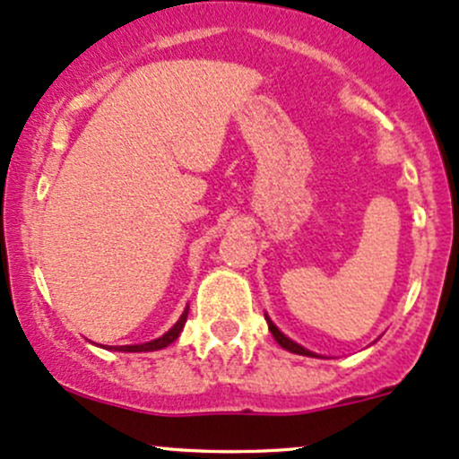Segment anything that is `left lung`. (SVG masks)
I'll use <instances>...</instances> for the list:
<instances>
[{"label":"left lung","mask_w":459,"mask_h":459,"mask_svg":"<svg viewBox=\"0 0 459 459\" xmlns=\"http://www.w3.org/2000/svg\"><path fill=\"white\" fill-rule=\"evenodd\" d=\"M264 319H267L269 330H271V334H273V339H275V342H278L280 346H282L284 350H289V352H293V354H302V357H319V354L310 352V350H307L304 346H299V343H295L293 339H289L287 334L282 333V330H280L278 326H275L273 322H271L269 315H264Z\"/></svg>","instance_id":"obj_1"}]
</instances>
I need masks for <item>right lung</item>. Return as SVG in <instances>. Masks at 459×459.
<instances>
[{"instance_id": "1", "label": "right lung", "mask_w": 459, "mask_h": 459, "mask_svg": "<svg viewBox=\"0 0 459 459\" xmlns=\"http://www.w3.org/2000/svg\"><path fill=\"white\" fill-rule=\"evenodd\" d=\"M188 307H186L184 313H181V317L177 319V324L172 326L169 333H164L161 337L152 339V342H146V343H135V346H109V350H117V352H152V350H161L166 346H170L172 342H175L177 337L181 334V330L186 326V319H188ZM105 348V346H102Z\"/></svg>"}]
</instances>
